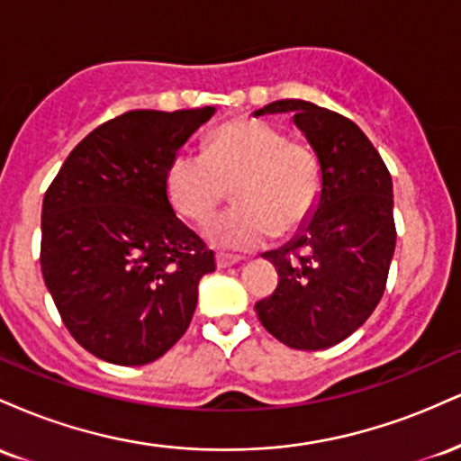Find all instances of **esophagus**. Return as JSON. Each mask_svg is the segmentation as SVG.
Wrapping results in <instances>:
<instances>
[{"label": "esophagus", "instance_id": "esophagus-1", "mask_svg": "<svg viewBox=\"0 0 461 461\" xmlns=\"http://www.w3.org/2000/svg\"><path fill=\"white\" fill-rule=\"evenodd\" d=\"M240 260H242L240 256H231V253H219V256H216V267H219V268H230V267H234V264H238Z\"/></svg>", "mask_w": 461, "mask_h": 461}]
</instances>
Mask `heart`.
<instances>
[{
    "instance_id": "b5f03b06",
    "label": "heart",
    "mask_w": 461,
    "mask_h": 461,
    "mask_svg": "<svg viewBox=\"0 0 461 461\" xmlns=\"http://www.w3.org/2000/svg\"><path fill=\"white\" fill-rule=\"evenodd\" d=\"M164 186L176 212L193 223H205L234 186L236 208L210 221L205 238L240 251L297 230L319 203L322 173L308 145L290 142L267 121L242 119L216 130L203 153L177 151Z\"/></svg>"
}]
</instances>
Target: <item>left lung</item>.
Segmentation results:
<instances>
[{
    "instance_id": "left-lung-1",
    "label": "left lung",
    "mask_w": 461,
    "mask_h": 461,
    "mask_svg": "<svg viewBox=\"0 0 461 461\" xmlns=\"http://www.w3.org/2000/svg\"><path fill=\"white\" fill-rule=\"evenodd\" d=\"M282 113L319 158L322 188L297 234L262 253L279 282L256 312L285 347L319 351L359 330L382 299L396 245L393 177L347 116L303 99H279L253 116Z\"/></svg>"
}]
</instances>
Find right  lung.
I'll list each match as a JSON object with an SVG mask.
<instances>
[{"label": "right lung", "mask_w": 461, "mask_h": 461, "mask_svg": "<svg viewBox=\"0 0 461 461\" xmlns=\"http://www.w3.org/2000/svg\"><path fill=\"white\" fill-rule=\"evenodd\" d=\"M214 105L131 110L68 153L43 199L41 271L71 336L99 359L142 366L188 330L214 253L177 219L164 176Z\"/></svg>", "instance_id": "1"}]
</instances>
